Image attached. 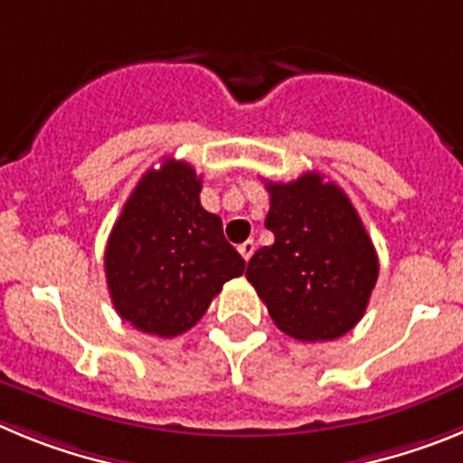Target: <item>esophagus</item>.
<instances>
[{
    "label": "esophagus",
    "instance_id": "34e87169",
    "mask_svg": "<svg viewBox=\"0 0 463 463\" xmlns=\"http://www.w3.org/2000/svg\"><path fill=\"white\" fill-rule=\"evenodd\" d=\"M239 252H241V257H243L245 261L250 260L252 252H255V241H245V243H241Z\"/></svg>",
    "mask_w": 463,
    "mask_h": 463
}]
</instances>
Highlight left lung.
<instances>
[{
    "mask_svg": "<svg viewBox=\"0 0 463 463\" xmlns=\"http://www.w3.org/2000/svg\"><path fill=\"white\" fill-rule=\"evenodd\" d=\"M267 229L276 241L248 261V280L271 320L297 341L345 336L364 317L378 280V255L353 202L336 183L304 174L269 183Z\"/></svg>",
    "mask_w": 463,
    "mask_h": 463,
    "instance_id": "left-lung-1",
    "label": "left lung"
}]
</instances>
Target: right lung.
Masks as SVG:
<instances>
[{"instance_id":"right-lung-1","label":"right lung","mask_w":463,"mask_h":463,"mask_svg":"<svg viewBox=\"0 0 463 463\" xmlns=\"http://www.w3.org/2000/svg\"><path fill=\"white\" fill-rule=\"evenodd\" d=\"M202 178L183 159L148 169L110 229L104 269L118 315L143 334L174 338L202 320L245 261L222 220L199 202Z\"/></svg>"}]
</instances>
